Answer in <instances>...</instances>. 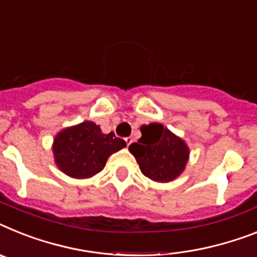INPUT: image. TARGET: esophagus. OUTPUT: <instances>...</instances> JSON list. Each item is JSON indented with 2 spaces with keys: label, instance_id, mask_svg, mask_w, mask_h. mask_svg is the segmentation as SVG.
<instances>
[{
  "label": "esophagus",
  "instance_id": "obj_1",
  "mask_svg": "<svg viewBox=\"0 0 257 257\" xmlns=\"http://www.w3.org/2000/svg\"><path fill=\"white\" fill-rule=\"evenodd\" d=\"M125 142H126V145L129 146L133 142V139H132V137H126V139H125Z\"/></svg>",
  "mask_w": 257,
  "mask_h": 257
}]
</instances>
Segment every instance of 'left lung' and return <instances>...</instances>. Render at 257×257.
<instances>
[{"mask_svg": "<svg viewBox=\"0 0 257 257\" xmlns=\"http://www.w3.org/2000/svg\"><path fill=\"white\" fill-rule=\"evenodd\" d=\"M141 139L129 146L140 170L154 182L169 183L185 169L189 149L180 137L158 122L141 126Z\"/></svg>", "mask_w": 257, "mask_h": 257, "instance_id": "obj_1", "label": "left lung"}]
</instances>
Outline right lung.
Here are the masks:
<instances>
[{"label":"right lung","instance_id":"obj_1","mask_svg":"<svg viewBox=\"0 0 257 257\" xmlns=\"http://www.w3.org/2000/svg\"><path fill=\"white\" fill-rule=\"evenodd\" d=\"M125 146L124 140L115 133L104 135L95 122L83 121L57 133L52 150L56 165L64 174L87 179L102 171L109 155Z\"/></svg>","mask_w":257,"mask_h":257}]
</instances>
